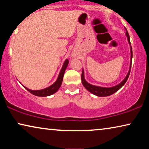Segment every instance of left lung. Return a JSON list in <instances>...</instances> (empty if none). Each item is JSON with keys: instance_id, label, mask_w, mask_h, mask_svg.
<instances>
[{"instance_id": "1", "label": "left lung", "mask_w": 149, "mask_h": 149, "mask_svg": "<svg viewBox=\"0 0 149 149\" xmlns=\"http://www.w3.org/2000/svg\"><path fill=\"white\" fill-rule=\"evenodd\" d=\"M126 36L127 37V40L128 42L130 45H131V42H130V35L128 34L127 31H126ZM130 51H131V62H130V70L128 72L127 76L124 80L122 81L121 83H120L119 85H116L115 87H99V86H95V85H91L89 84L85 81V79L84 78V72H83V70L82 71V74H81V81H82L83 85L85 87V89L87 90H88L89 92H91L93 94H94L95 95H97V96H101V97H104V96H109V95H111L112 94H113L114 93H115L116 91H117L120 88H121L122 86L125 84L127 81L128 77L130 76V70H131V66H132V46H130Z\"/></svg>"}]
</instances>
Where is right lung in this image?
Segmentation results:
<instances>
[{"label": "right lung", "instance_id": "1", "mask_svg": "<svg viewBox=\"0 0 149 149\" xmlns=\"http://www.w3.org/2000/svg\"><path fill=\"white\" fill-rule=\"evenodd\" d=\"M68 60H66L64 63V64H63L62 69H61V71L58 77V79H57L56 82H55L53 85H51V86L47 87L45 89H41V90H31V89L26 88L25 87H25V88L27 89L30 93H31L32 94H33L34 95H36V96L45 97V96H49V95L54 94V93H56V91L58 90L59 88H60L61 86V85H62L63 77H64L65 70H66V68L67 66H68Z\"/></svg>", "mask_w": 149, "mask_h": 149}]
</instances>
